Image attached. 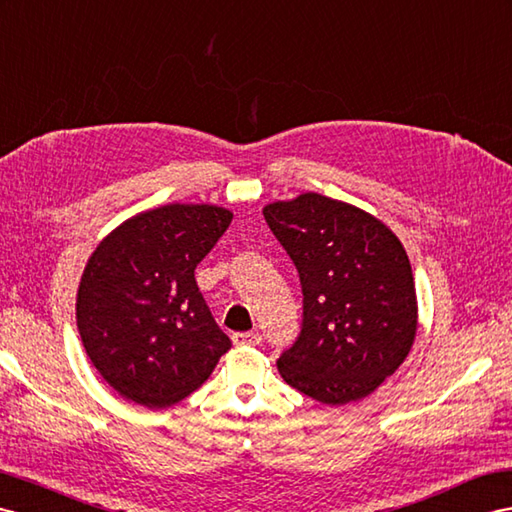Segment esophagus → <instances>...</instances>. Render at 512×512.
<instances>
[{
  "mask_svg": "<svg viewBox=\"0 0 512 512\" xmlns=\"http://www.w3.org/2000/svg\"><path fill=\"white\" fill-rule=\"evenodd\" d=\"M233 344L235 346H259L261 344V333L248 331V333H233Z\"/></svg>",
  "mask_w": 512,
  "mask_h": 512,
  "instance_id": "34e87169",
  "label": "esophagus"
}]
</instances>
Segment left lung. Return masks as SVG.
<instances>
[{
  "label": "left lung",
  "instance_id": "obj_1",
  "mask_svg": "<svg viewBox=\"0 0 512 512\" xmlns=\"http://www.w3.org/2000/svg\"><path fill=\"white\" fill-rule=\"evenodd\" d=\"M303 285V329L277 361L283 381L322 404L370 396L409 357L417 296L409 255L385 222L305 192L264 207Z\"/></svg>",
  "mask_w": 512,
  "mask_h": 512
}]
</instances>
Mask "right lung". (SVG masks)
<instances>
[{
  "label": "right lung",
  "mask_w": 512,
  "mask_h": 512,
  "mask_svg": "<svg viewBox=\"0 0 512 512\" xmlns=\"http://www.w3.org/2000/svg\"><path fill=\"white\" fill-rule=\"evenodd\" d=\"M231 218L218 205H162L125 220L90 255L77 329L88 359L125 400L166 409L199 389L231 348L194 279Z\"/></svg>",
  "instance_id": "add662e5"
}]
</instances>
